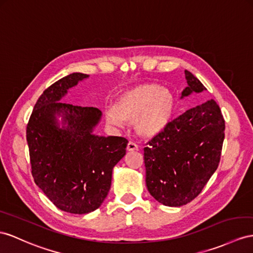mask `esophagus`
Wrapping results in <instances>:
<instances>
[{"mask_svg":"<svg viewBox=\"0 0 253 253\" xmlns=\"http://www.w3.org/2000/svg\"><path fill=\"white\" fill-rule=\"evenodd\" d=\"M138 150V145L133 143V142H129L127 144V151L129 152H132V151H137Z\"/></svg>","mask_w":253,"mask_h":253,"instance_id":"1","label":"esophagus"}]
</instances>
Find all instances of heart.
<instances>
[{"instance_id": "b5f03b06", "label": "heart", "mask_w": 253, "mask_h": 253, "mask_svg": "<svg viewBox=\"0 0 253 253\" xmlns=\"http://www.w3.org/2000/svg\"><path fill=\"white\" fill-rule=\"evenodd\" d=\"M175 108V96L170 89L156 83H144L116 97L114 106L107 109L106 118L115 127H122L125 122H134L138 134L153 138L169 126Z\"/></svg>"}]
</instances>
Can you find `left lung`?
Listing matches in <instances>:
<instances>
[{"instance_id":"left-lung-1","label":"left lung","mask_w":253,"mask_h":253,"mask_svg":"<svg viewBox=\"0 0 253 253\" xmlns=\"http://www.w3.org/2000/svg\"><path fill=\"white\" fill-rule=\"evenodd\" d=\"M184 98L205 86L185 70ZM224 120L211 99L187 110L144 147L146 187L159 203L178 207L197 198L217 170L224 140Z\"/></svg>"}]
</instances>
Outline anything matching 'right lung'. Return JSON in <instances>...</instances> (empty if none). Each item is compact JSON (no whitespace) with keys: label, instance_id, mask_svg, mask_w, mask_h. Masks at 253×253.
<instances>
[{"label":"right lung","instance_id":"obj_1","mask_svg":"<svg viewBox=\"0 0 253 253\" xmlns=\"http://www.w3.org/2000/svg\"><path fill=\"white\" fill-rule=\"evenodd\" d=\"M86 78L74 73L44 89L27 126L35 184L57 209L79 215L94 211L106 199L113 168L128 143L122 137L93 133L102 115L99 109L61 102ZM57 117L62 118V126Z\"/></svg>","mask_w":253,"mask_h":253}]
</instances>
